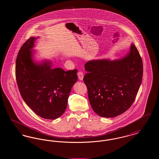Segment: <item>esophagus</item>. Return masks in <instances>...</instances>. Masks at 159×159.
Here are the masks:
<instances>
[{
    "mask_svg": "<svg viewBox=\"0 0 159 159\" xmlns=\"http://www.w3.org/2000/svg\"><path fill=\"white\" fill-rule=\"evenodd\" d=\"M77 76H78V78L80 80H83V74L82 72L79 71L77 73Z\"/></svg>",
    "mask_w": 159,
    "mask_h": 159,
    "instance_id": "obj_1",
    "label": "esophagus"
}]
</instances>
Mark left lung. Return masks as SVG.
<instances>
[{
  "mask_svg": "<svg viewBox=\"0 0 159 159\" xmlns=\"http://www.w3.org/2000/svg\"><path fill=\"white\" fill-rule=\"evenodd\" d=\"M83 81L93 110L102 117H114L132 106L143 79V65L136 46L119 58L88 61Z\"/></svg>",
  "mask_w": 159,
  "mask_h": 159,
  "instance_id": "obj_1",
  "label": "left lung"
}]
</instances>
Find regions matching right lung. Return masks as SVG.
<instances>
[{"label":"right lung","mask_w":159,"mask_h":159,"mask_svg":"<svg viewBox=\"0 0 159 159\" xmlns=\"http://www.w3.org/2000/svg\"><path fill=\"white\" fill-rule=\"evenodd\" d=\"M30 38L21 46L16 60L15 75L23 100L40 117L54 120L64 113L71 88L77 80V70L52 68L50 60L36 58Z\"/></svg>","instance_id":"right-lung-1"}]
</instances>
